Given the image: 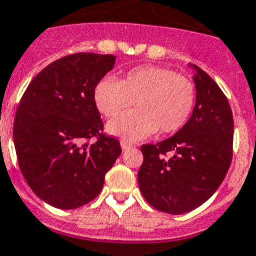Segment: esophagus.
Masks as SVG:
<instances>
[{
  "instance_id": "34e87169",
  "label": "esophagus",
  "mask_w": 256,
  "mask_h": 256,
  "mask_svg": "<svg viewBox=\"0 0 256 256\" xmlns=\"http://www.w3.org/2000/svg\"><path fill=\"white\" fill-rule=\"evenodd\" d=\"M120 148L124 150H128L130 149V148H132V144H130V142L128 141H120Z\"/></svg>"
}]
</instances>
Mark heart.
<instances>
[{
  "label": "heart",
  "mask_w": 256,
  "mask_h": 256,
  "mask_svg": "<svg viewBox=\"0 0 256 256\" xmlns=\"http://www.w3.org/2000/svg\"><path fill=\"white\" fill-rule=\"evenodd\" d=\"M136 102L138 110L107 124V132L136 141L178 132L190 118L196 90L190 80L173 70L142 66L130 70L120 80L103 78L94 87V103L99 112L114 118Z\"/></svg>",
  "instance_id": "heart-1"
}]
</instances>
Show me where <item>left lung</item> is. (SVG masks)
I'll list each match as a JSON object with an SVG mask.
<instances>
[{
    "mask_svg": "<svg viewBox=\"0 0 256 256\" xmlns=\"http://www.w3.org/2000/svg\"><path fill=\"white\" fill-rule=\"evenodd\" d=\"M192 67L196 104L186 124L168 140L141 146L142 196L170 214H186L206 202L223 182L232 160L234 118L228 99L206 71Z\"/></svg>",
    "mask_w": 256,
    "mask_h": 256,
    "instance_id": "8db88e82",
    "label": "left lung"
}]
</instances>
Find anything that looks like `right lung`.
Instances as JSON below:
<instances>
[{
  "instance_id": "right-lung-1",
  "label": "right lung",
  "mask_w": 256,
  "mask_h": 256,
  "mask_svg": "<svg viewBox=\"0 0 256 256\" xmlns=\"http://www.w3.org/2000/svg\"><path fill=\"white\" fill-rule=\"evenodd\" d=\"M114 64L112 54L64 56L38 72L20 100L13 124L20 170L52 206L75 210L94 200L122 153L120 141L102 132L94 103V87ZM92 136L97 141L88 142Z\"/></svg>"
}]
</instances>
